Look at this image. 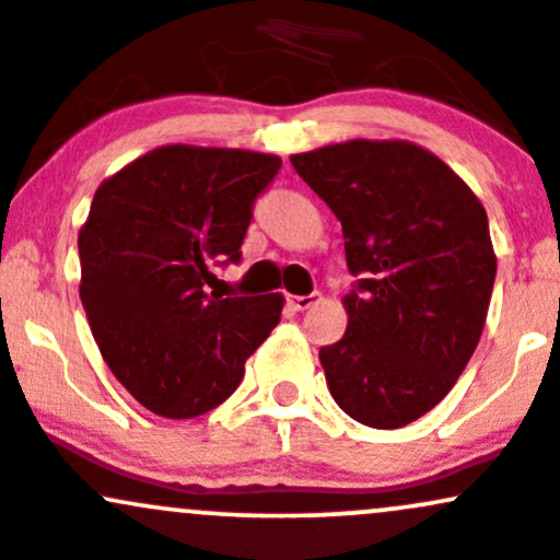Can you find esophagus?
<instances>
[{
  "instance_id": "1",
  "label": "esophagus",
  "mask_w": 560,
  "mask_h": 560,
  "mask_svg": "<svg viewBox=\"0 0 560 560\" xmlns=\"http://www.w3.org/2000/svg\"><path fill=\"white\" fill-rule=\"evenodd\" d=\"M319 300V292H314V295H298V298H290V308L292 311H305L311 308V305Z\"/></svg>"
}]
</instances>
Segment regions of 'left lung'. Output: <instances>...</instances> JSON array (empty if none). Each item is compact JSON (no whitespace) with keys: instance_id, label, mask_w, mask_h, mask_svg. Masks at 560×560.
<instances>
[{"instance_id":"1","label":"left lung","mask_w":560,"mask_h":560,"mask_svg":"<svg viewBox=\"0 0 560 560\" xmlns=\"http://www.w3.org/2000/svg\"><path fill=\"white\" fill-rule=\"evenodd\" d=\"M343 225L349 327L319 351L351 419L399 429L467 368L491 303L497 257L475 192L423 147L354 139L292 155Z\"/></svg>"}]
</instances>
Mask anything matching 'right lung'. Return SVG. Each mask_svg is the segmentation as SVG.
I'll return each mask as SVG.
<instances>
[{
	"label": "right lung",
	"mask_w": 560,
	"mask_h": 560,
	"mask_svg": "<svg viewBox=\"0 0 560 560\" xmlns=\"http://www.w3.org/2000/svg\"><path fill=\"white\" fill-rule=\"evenodd\" d=\"M281 158L168 144L96 190L82 225L80 298L115 378L163 419L225 402L279 325L281 295L209 292L241 260L255 201Z\"/></svg>",
	"instance_id": "1"
}]
</instances>
